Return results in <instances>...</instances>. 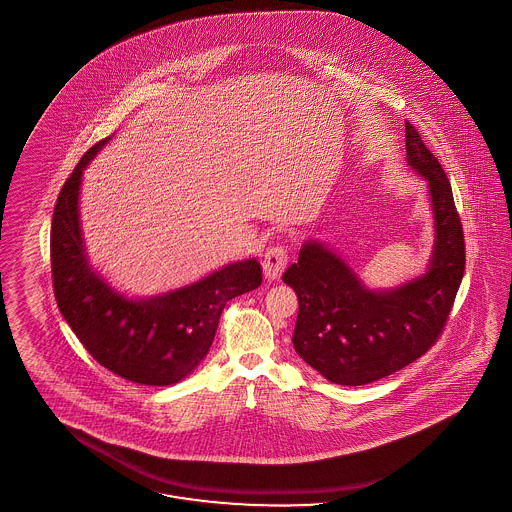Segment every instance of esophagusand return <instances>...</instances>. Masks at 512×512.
<instances>
[{
	"instance_id": "esophagus-1",
	"label": "esophagus",
	"mask_w": 512,
	"mask_h": 512,
	"mask_svg": "<svg viewBox=\"0 0 512 512\" xmlns=\"http://www.w3.org/2000/svg\"><path fill=\"white\" fill-rule=\"evenodd\" d=\"M287 249L284 246L270 247L263 257V272L266 278L276 280L286 270Z\"/></svg>"
}]
</instances>
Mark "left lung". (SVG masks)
Listing matches in <instances>:
<instances>
[{
    "label": "left lung",
    "mask_w": 512,
    "mask_h": 512,
    "mask_svg": "<svg viewBox=\"0 0 512 512\" xmlns=\"http://www.w3.org/2000/svg\"><path fill=\"white\" fill-rule=\"evenodd\" d=\"M406 152L429 181L436 228L429 270L404 286L373 291L328 247L307 242L282 276L299 299L293 347L337 385H368L421 358L446 326L463 280L465 236L450 181L409 122Z\"/></svg>",
    "instance_id": "left-lung-1"
}]
</instances>
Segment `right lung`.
<instances>
[{
	"instance_id": "1",
	"label": "right lung",
	"mask_w": 512,
	"mask_h": 512,
	"mask_svg": "<svg viewBox=\"0 0 512 512\" xmlns=\"http://www.w3.org/2000/svg\"><path fill=\"white\" fill-rule=\"evenodd\" d=\"M108 141L83 154L59 192L51 223L55 299L68 326L101 366L139 385L165 387L204 360L226 303L261 286L263 270L255 259H247L144 301L116 293L89 266L78 209L83 169Z\"/></svg>"
}]
</instances>
